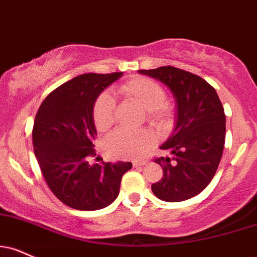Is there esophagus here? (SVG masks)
Wrapping results in <instances>:
<instances>
[{
    "label": "esophagus",
    "mask_w": 257,
    "mask_h": 257,
    "mask_svg": "<svg viewBox=\"0 0 257 257\" xmlns=\"http://www.w3.org/2000/svg\"><path fill=\"white\" fill-rule=\"evenodd\" d=\"M146 164H147V160H145V159L134 160V162H133V166H134V168H139V166H144V165H146Z\"/></svg>",
    "instance_id": "obj_1"
}]
</instances>
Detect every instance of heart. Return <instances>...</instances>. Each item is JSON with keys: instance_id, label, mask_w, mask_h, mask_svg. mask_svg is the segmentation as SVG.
I'll return each instance as SVG.
<instances>
[{"instance_id": "obj_1", "label": "heart", "mask_w": 257, "mask_h": 257, "mask_svg": "<svg viewBox=\"0 0 257 257\" xmlns=\"http://www.w3.org/2000/svg\"><path fill=\"white\" fill-rule=\"evenodd\" d=\"M122 97L138 103L146 110L147 120L157 128L165 131L171 125L174 107L165 100L166 92L160 83L152 79L137 76L119 86ZM115 101L106 92L95 99L93 122L99 132H106L115 122ZM154 145V135L150 131L118 129L105 141L106 152L115 159H133L144 156Z\"/></svg>"}]
</instances>
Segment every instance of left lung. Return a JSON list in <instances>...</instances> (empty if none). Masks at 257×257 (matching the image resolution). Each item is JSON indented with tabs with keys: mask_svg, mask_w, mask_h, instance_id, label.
<instances>
[{
	"mask_svg": "<svg viewBox=\"0 0 257 257\" xmlns=\"http://www.w3.org/2000/svg\"><path fill=\"white\" fill-rule=\"evenodd\" d=\"M139 73L168 86L177 105L174 132L160 146L171 156L154 159L164 174L151 187L153 194L166 202L196 196L211 183L224 150L226 118L220 99L206 80L183 69L166 66Z\"/></svg>",
	"mask_w": 257,
	"mask_h": 257,
	"instance_id": "left-lung-1",
	"label": "left lung"
}]
</instances>
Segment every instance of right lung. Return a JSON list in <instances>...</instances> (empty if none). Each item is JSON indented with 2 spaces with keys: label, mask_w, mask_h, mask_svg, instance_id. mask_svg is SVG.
Segmentation results:
<instances>
[{
  "label": "right lung",
  "mask_w": 257,
  "mask_h": 257,
  "mask_svg": "<svg viewBox=\"0 0 257 257\" xmlns=\"http://www.w3.org/2000/svg\"><path fill=\"white\" fill-rule=\"evenodd\" d=\"M123 73L82 74L44 99L32 131L39 168L54 195L79 211H97L118 196L122 176L132 163L89 164L97 137L93 105Z\"/></svg>",
  "instance_id": "obj_1"
}]
</instances>
